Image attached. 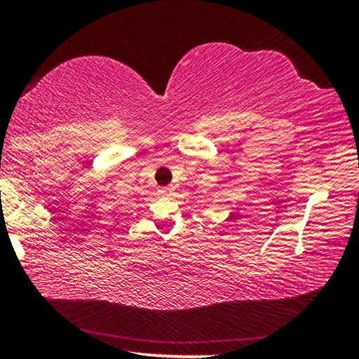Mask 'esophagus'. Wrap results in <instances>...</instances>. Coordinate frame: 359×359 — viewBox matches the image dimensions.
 <instances>
[{
	"instance_id": "1",
	"label": "esophagus",
	"mask_w": 359,
	"mask_h": 359,
	"mask_svg": "<svg viewBox=\"0 0 359 359\" xmlns=\"http://www.w3.org/2000/svg\"><path fill=\"white\" fill-rule=\"evenodd\" d=\"M175 188L172 185H168V187H163L160 188V193L163 194V196H171V194L174 193Z\"/></svg>"
}]
</instances>
